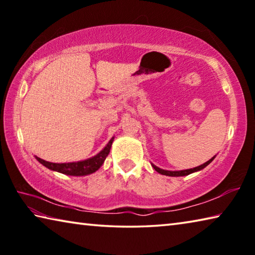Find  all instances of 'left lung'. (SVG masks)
<instances>
[{
	"mask_svg": "<svg viewBox=\"0 0 255 255\" xmlns=\"http://www.w3.org/2000/svg\"><path fill=\"white\" fill-rule=\"evenodd\" d=\"M216 157V155L214 157H211L209 161H207L206 163L201 164V165L199 166H196L193 167V169H188V170H182V171H169V170H163V169H159V167H157L156 165H154V164L152 163V166L154 167V170L158 172V173H161L163 175H167V176H185V175H189L191 173H195V172H198V171H201L202 169H205V167L207 165H209V164L214 161V158Z\"/></svg>",
	"mask_w": 255,
	"mask_h": 255,
	"instance_id": "1",
	"label": "left lung"
}]
</instances>
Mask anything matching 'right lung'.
Returning a JSON list of instances; mask_svg holds the SVG:
<instances>
[{
    "instance_id": "1",
    "label": "right lung",
    "mask_w": 255,
    "mask_h": 255,
    "mask_svg": "<svg viewBox=\"0 0 255 255\" xmlns=\"http://www.w3.org/2000/svg\"><path fill=\"white\" fill-rule=\"evenodd\" d=\"M115 137H112L109 140V143L106 145V147L103 148L100 153H98L94 156L90 157L84 161L79 162H70V163H51L47 162L45 159H42L38 156H34L36 159L42 165L46 166L47 169L51 171L59 172V173L66 174V175H73V176H84L92 174L94 172L98 171L102 166V164L105 163V159L108 156V154L110 153L112 141H114Z\"/></svg>"
}]
</instances>
